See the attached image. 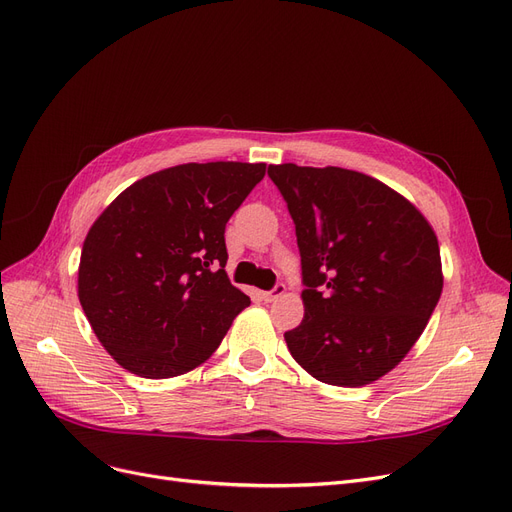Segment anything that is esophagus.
Returning a JSON list of instances; mask_svg holds the SVG:
<instances>
[{
	"label": "esophagus",
	"mask_w": 512,
	"mask_h": 512,
	"mask_svg": "<svg viewBox=\"0 0 512 512\" xmlns=\"http://www.w3.org/2000/svg\"><path fill=\"white\" fill-rule=\"evenodd\" d=\"M285 290H288V288H285V283H275V288H273V290H269V292H264V294H262V298L267 300V302H273V300L281 298V296L285 294Z\"/></svg>",
	"instance_id": "obj_1"
}]
</instances>
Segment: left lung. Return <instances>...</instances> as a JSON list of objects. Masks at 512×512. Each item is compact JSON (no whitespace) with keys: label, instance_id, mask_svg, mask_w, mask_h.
Returning a JSON list of instances; mask_svg holds the SVG:
<instances>
[{"label":"left lung","instance_id":"obj_1","mask_svg":"<svg viewBox=\"0 0 512 512\" xmlns=\"http://www.w3.org/2000/svg\"><path fill=\"white\" fill-rule=\"evenodd\" d=\"M269 178L300 250L304 319L283 334L292 357L325 384L378 380L410 353L441 298L435 231L372 176L281 163Z\"/></svg>","mask_w":512,"mask_h":512}]
</instances>
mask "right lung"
Returning a JSON list of instances; mask_svg holds the SVG:
<instances>
[{"label":"right lung","instance_id":"obj_1","mask_svg":"<svg viewBox=\"0 0 512 512\" xmlns=\"http://www.w3.org/2000/svg\"><path fill=\"white\" fill-rule=\"evenodd\" d=\"M264 172V163H182L134 182L92 224L77 294L128 372H191L250 304L224 271V227Z\"/></svg>","mask_w":512,"mask_h":512}]
</instances>
